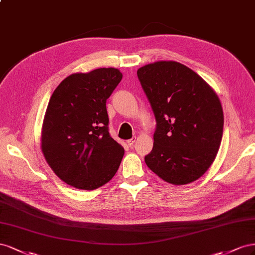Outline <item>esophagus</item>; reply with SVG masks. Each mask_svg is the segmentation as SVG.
<instances>
[{
  "label": "esophagus",
  "mask_w": 255,
  "mask_h": 255,
  "mask_svg": "<svg viewBox=\"0 0 255 255\" xmlns=\"http://www.w3.org/2000/svg\"><path fill=\"white\" fill-rule=\"evenodd\" d=\"M135 139H136V137H135V136H133V137H131V139L127 141V144L129 145L130 147H132V146H133V144H134V142H135Z\"/></svg>",
  "instance_id": "34e87169"
}]
</instances>
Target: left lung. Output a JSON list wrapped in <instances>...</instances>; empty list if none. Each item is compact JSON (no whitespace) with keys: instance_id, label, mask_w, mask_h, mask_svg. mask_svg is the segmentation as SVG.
<instances>
[{"instance_id":"1","label":"left lung","mask_w":255,"mask_h":255,"mask_svg":"<svg viewBox=\"0 0 255 255\" xmlns=\"http://www.w3.org/2000/svg\"><path fill=\"white\" fill-rule=\"evenodd\" d=\"M136 75L157 123L145 163L173 185L199 179L214 162L222 139L223 111L217 94L178 62L145 65Z\"/></svg>"}]
</instances>
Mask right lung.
I'll use <instances>...</instances> for the list:
<instances>
[{
    "label": "right lung",
    "instance_id": "right-lung-1",
    "mask_svg": "<svg viewBox=\"0 0 255 255\" xmlns=\"http://www.w3.org/2000/svg\"><path fill=\"white\" fill-rule=\"evenodd\" d=\"M122 78L116 68L78 72L64 79L51 96L41 150L50 168L67 185L94 190L119 170L125 150L109 133L106 103Z\"/></svg>",
    "mask_w": 255,
    "mask_h": 255
}]
</instances>
